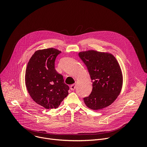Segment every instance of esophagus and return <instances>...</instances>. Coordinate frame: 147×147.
<instances>
[{
  "mask_svg": "<svg viewBox=\"0 0 147 147\" xmlns=\"http://www.w3.org/2000/svg\"><path fill=\"white\" fill-rule=\"evenodd\" d=\"M76 88V84H72V85H71L70 86V89H71V90H74V89Z\"/></svg>",
  "mask_w": 147,
  "mask_h": 147,
  "instance_id": "34e87169",
  "label": "esophagus"
}]
</instances>
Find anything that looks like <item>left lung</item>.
<instances>
[{
	"mask_svg": "<svg viewBox=\"0 0 147 147\" xmlns=\"http://www.w3.org/2000/svg\"><path fill=\"white\" fill-rule=\"evenodd\" d=\"M78 56L86 65L92 82L91 93L84 98L86 106L95 111L109 106L120 94L123 84L116 59L111 53L94 50L80 52Z\"/></svg>",
	"mask_w": 147,
	"mask_h": 147,
	"instance_id": "8db88e82",
	"label": "left lung"
}]
</instances>
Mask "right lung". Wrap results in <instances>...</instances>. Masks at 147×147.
<instances>
[{
    "instance_id": "1",
    "label": "right lung",
    "mask_w": 147,
    "mask_h": 147,
    "mask_svg": "<svg viewBox=\"0 0 147 147\" xmlns=\"http://www.w3.org/2000/svg\"><path fill=\"white\" fill-rule=\"evenodd\" d=\"M60 53L55 48L36 51L26 70L25 82L30 95L47 109L57 108L69 94V87L55 69V59Z\"/></svg>"
}]
</instances>
